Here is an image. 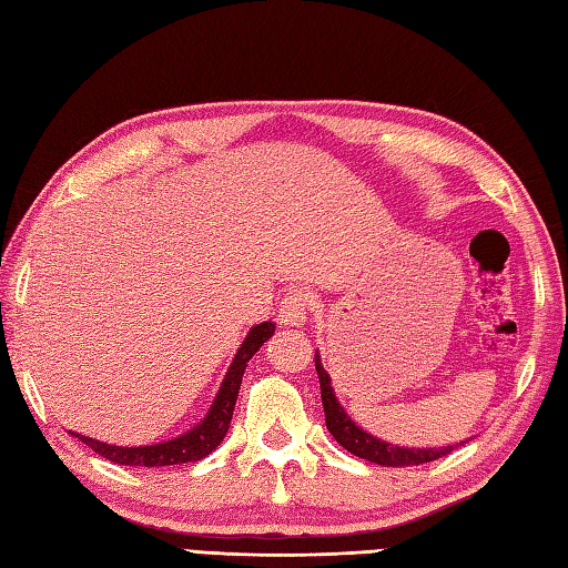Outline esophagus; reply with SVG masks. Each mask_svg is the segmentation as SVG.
<instances>
[{
    "label": "esophagus",
    "mask_w": 568,
    "mask_h": 568,
    "mask_svg": "<svg viewBox=\"0 0 568 568\" xmlns=\"http://www.w3.org/2000/svg\"><path fill=\"white\" fill-rule=\"evenodd\" d=\"M308 311H311V294L304 292V288H294V292H288L282 304H280V323L282 325H304L308 318Z\"/></svg>",
    "instance_id": "esophagus-1"
}]
</instances>
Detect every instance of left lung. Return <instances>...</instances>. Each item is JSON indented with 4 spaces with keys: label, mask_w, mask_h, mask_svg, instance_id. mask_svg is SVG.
I'll return each instance as SVG.
<instances>
[{
    "label": "left lung",
    "mask_w": 568,
    "mask_h": 568,
    "mask_svg": "<svg viewBox=\"0 0 568 568\" xmlns=\"http://www.w3.org/2000/svg\"><path fill=\"white\" fill-rule=\"evenodd\" d=\"M316 372L321 379V398H323L327 433H331L337 439V445H343L349 455L382 464V466H418V464L445 457L452 449H457L459 445L466 443V439H462L457 445H445V447H398V445L386 443V439L374 437L372 433H367L364 427H359L355 420H352L345 413V408L339 406L333 388V379L331 374L323 369V359L318 352H316Z\"/></svg>",
    "instance_id": "left-lung-1"
}]
</instances>
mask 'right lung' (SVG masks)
<instances>
[{
  "instance_id": "1",
  "label": "right lung",
  "mask_w": 568,
  "mask_h": 568,
  "mask_svg": "<svg viewBox=\"0 0 568 568\" xmlns=\"http://www.w3.org/2000/svg\"><path fill=\"white\" fill-rule=\"evenodd\" d=\"M272 335H274L272 321H264V323H257L250 327V333L245 335L243 345L235 352L229 372H225V376H223L221 388H219L216 398H213V403H211L206 418L180 437H172V439H168V443H158V445L119 447V445L99 443V439L84 437V435L72 433V430H70V435L78 437L80 443H84L87 447H92L97 455H102L104 459H109L113 464H123V466H172V464H186V462L204 459L223 443L225 433H229L233 408L237 400V390H241L247 362L264 343H267Z\"/></svg>"
}]
</instances>
